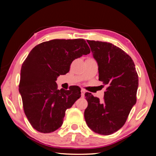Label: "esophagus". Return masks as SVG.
<instances>
[{"instance_id":"34e87169","label":"esophagus","mask_w":156,"mask_h":156,"mask_svg":"<svg viewBox=\"0 0 156 156\" xmlns=\"http://www.w3.org/2000/svg\"><path fill=\"white\" fill-rule=\"evenodd\" d=\"M84 94H85V90L83 89H81V97L84 98Z\"/></svg>"}]
</instances>
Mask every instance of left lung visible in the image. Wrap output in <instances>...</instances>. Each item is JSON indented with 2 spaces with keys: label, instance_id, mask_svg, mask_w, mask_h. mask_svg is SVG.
I'll list each match as a JSON object with an SVG mask.
<instances>
[{
  "label": "left lung",
  "instance_id": "1",
  "mask_svg": "<svg viewBox=\"0 0 156 156\" xmlns=\"http://www.w3.org/2000/svg\"><path fill=\"white\" fill-rule=\"evenodd\" d=\"M87 41L98 66L99 80L107 88L102 101L85 94L88 106L84 119L95 133L110 135L122 127L136 103L138 76L133 60L119 47L107 42Z\"/></svg>",
  "mask_w": 156,
  "mask_h": 156
}]
</instances>
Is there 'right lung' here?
Returning a JSON list of instances; mask_svg holds the SVG:
<instances>
[{
    "instance_id": "add662e5",
    "label": "right lung",
    "mask_w": 156,
    "mask_h": 156,
    "mask_svg": "<svg viewBox=\"0 0 156 156\" xmlns=\"http://www.w3.org/2000/svg\"><path fill=\"white\" fill-rule=\"evenodd\" d=\"M90 53L84 39H55L31 49L20 70L19 92L29 122L39 132L62 126L65 111L81 96L78 87L58 89L56 80L69 72L73 60Z\"/></svg>"
}]
</instances>
